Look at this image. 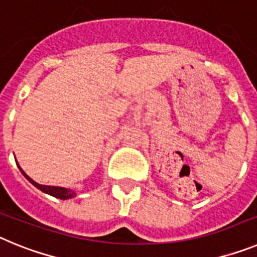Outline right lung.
<instances>
[{
    "mask_svg": "<svg viewBox=\"0 0 257 257\" xmlns=\"http://www.w3.org/2000/svg\"><path fill=\"white\" fill-rule=\"evenodd\" d=\"M19 169H20V167H19ZM20 171H22V174L26 176L27 180H28L29 183H32L36 188H38V189L42 190L44 193H47V194H50V196L55 197V198H59V199H69V198H73V197H76L77 193L74 192V190L67 189V188H61V187H50V185H41V184L36 183L35 180H32V179L29 178L28 175L23 171L22 169H20Z\"/></svg>",
    "mask_w": 257,
    "mask_h": 257,
    "instance_id": "obj_1",
    "label": "right lung"
}]
</instances>
